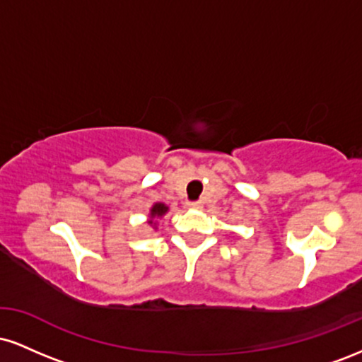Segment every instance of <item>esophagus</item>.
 Listing matches in <instances>:
<instances>
[{
    "label": "esophagus",
    "mask_w": 362,
    "mask_h": 362,
    "mask_svg": "<svg viewBox=\"0 0 362 362\" xmlns=\"http://www.w3.org/2000/svg\"><path fill=\"white\" fill-rule=\"evenodd\" d=\"M187 206H189L190 209H199V207L202 206V202L201 201H190V202H187Z\"/></svg>",
    "instance_id": "34e87169"
}]
</instances>
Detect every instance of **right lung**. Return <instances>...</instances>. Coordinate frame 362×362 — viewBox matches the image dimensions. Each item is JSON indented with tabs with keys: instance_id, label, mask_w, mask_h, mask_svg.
Instances as JSON below:
<instances>
[{
	"instance_id": "right-lung-1",
	"label": "right lung",
	"mask_w": 362,
	"mask_h": 362,
	"mask_svg": "<svg viewBox=\"0 0 362 362\" xmlns=\"http://www.w3.org/2000/svg\"><path fill=\"white\" fill-rule=\"evenodd\" d=\"M167 213H168V206L161 204V202L153 204L151 209H149V224H156V223H153V219L161 218V216H165Z\"/></svg>"
}]
</instances>
